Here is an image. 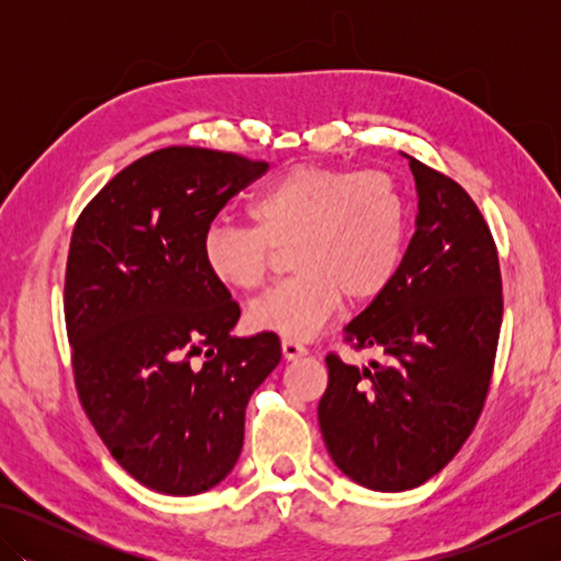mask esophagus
Wrapping results in <instances>:
<instances>
[{"label": "esophagus", "instance_id": "esophagus-1", "mask_svg": "<svg viewBox=\"0 0 561 561\" xmlns=\"http://www.w3.org/2000/svg\"><path fill=\"white\" fill-rule=\"evenodd\" d=\"M282 352H284V359L294 362V359H299V356L306 354V347H304V344L296 342V340L284 337V340H282Z\"/></svg>", "mask_w": 561, "mask_h": 561}]
</instances>
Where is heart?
I'll return each instance as SVG.
<instances>
[{"label":"heart","instance_id":"heart-1","mask_svg":"<svg viewBox=\"0 0 561 561\" xmlns=\"http://www.w3.org/2000/svg\"><path fill=\"white\" fill-rule=\"evenodd\" d=\"M250 224L214 221L202 257L224 287H265L277 250L291 279L250 306V323L289 340H308L337 313L342 296L366 304L383 294L400 267L408 202L383 171L299 163L250 202Z\"/></svg>","mask_w":561,"mask_h":561}]
</instances>
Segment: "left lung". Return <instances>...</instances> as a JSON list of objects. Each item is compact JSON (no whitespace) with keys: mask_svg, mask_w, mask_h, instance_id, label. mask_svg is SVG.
<instances>
[{"mask_svg":"<svg viewBox=\"0 0 561 561\" xmlns=\"http://www.w3.org/2000/svg\"><path fill=\"white\" fill-rule=\"evenodd\" d=\"M410 159L416 231L390 287L344 328L354 350L328 354L318 422L330 458L356 484L404 492L434 478L478 424L490 392L504 296L482 211L453 178Z\"/></svg>","mask_w":561,"mask_h":561,"instance_id":"1","label":"left lung"}]
</instances>
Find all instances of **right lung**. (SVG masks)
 <instances>
[{
  "mask_svg": "<svg viewBox=\"0 0 561 561\" xmlns=\"http://www.w3.org/2000/svg\"><path fill=\"white\" fill-rule=\"evenodd\" d=\"M267 169L231 151H151L71 231L65 323L81 408L153 492L202 494L233 470L245 404L282 359L274 332L231 337L241 308L202 257L214 217Z\"/></svg>",
  "mask_w": 561,
  "mask_h": 561,
  "instance_id": "obj_1",
  "label": "right lung"
}]
</instances>
